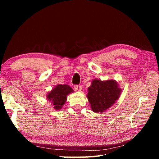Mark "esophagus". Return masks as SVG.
<instances>
[{"label":"esophagus","mask_w":159,"mask_h":159,"mask_svg":"<svg viewBox=\"0 0 159 159\" xmlns=\"http://www.w3.org/2000/svg\"><path fill=\"white\" fill-rule=\"evenodd\" d=\"M74 89H75L76 92H81L83 87L80 85H75L74 86Z\"/></svg>","instance_id":"obj_1"}]
</instances>
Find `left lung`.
Instances as JSON below:
<instances>
[{
	"mask_svg": "<svg viewBox=\"0 0 159 159\" xmlns=\"http://www.w3.org/2000/svg\"><path fill=\"white\" fill-rule=\"evenodd\" d=\"M121 93V89L116 80L95 79L88 87L87 98L92 111L103 113L117 102Z\"/></svg>",
	"mask_w": 159,
	"mask_h": 159,
	"instance_id": "left-lung-1",
	"label": "left lung"
}]
</instances>
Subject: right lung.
Returning a JSON list of instances; mask_svg holds the SVG:
<instances>
[{"label":"right lung","mask_w":159,"mask_h":159,"mask_svg":"<svg viewBox=\"0 0 159 159\" xmlns=\"http://www.w3.org/2000/svg\"><path fill=\"white\" fill-rule=\"evenodd\" d=\"M73 92L74 90L68 85L58 84L46 94V98L51 102L54 109L59 111L61 109L65 104L67 96Z\"/></svg>","instance_id":"right-lung-1"}]
</instances>
